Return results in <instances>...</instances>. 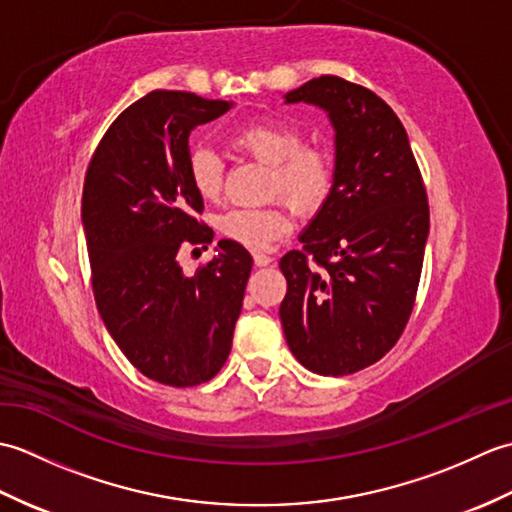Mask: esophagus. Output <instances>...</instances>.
Wrapping results in <instances>:
<instances>
[{
    "mask_svg": "<svg viewBox=\"0 0 512 512\" xmlns=\"http://www.w3.org/2000/svg\"><path fill=\"white\" fill-rule=\"evenodd\" d=\"M253 259H255V266H259V268L273 264V257L266 255V253H253Z\"/></svg>",
    "mask_w": 512,
    "mask_h": 512,
    "instance_id": "esophagus-1",
    "label": "esophagus"
}]
</instances>
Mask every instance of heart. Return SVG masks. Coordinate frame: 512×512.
<instances>
[{
  "instance_id": "obj_1",
  "label": "heart",
  "mask_w": 512,
  "mask_h": 512,
  "mask_svg": "<svg viewBox=\"0 0 512 512\" xmlns=\"http://www.w3.org/2000/svg\"><path fill=\"white\" fill-rule=\"evenodd\" d=\"M233 145L248 156L273 167L270 193L284 198L301 213L317 211L332 187V167L321 149L301 147L303 138L295 127L262 121L239 129ZM189 178L204 200H215L222 191V160L211 149L191 151ZM290 228L284 204L264 209H231L220 217V231L246 248H268Z\"/></svg>"
}]
</instances>
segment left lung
<instances>
[{
	"label": "left lung",
	"instance_id": "1",
	"mask_svg": "<svg viewBox=\"0 0 512 512\" xmlns=\"http://www.w3.org/2000/svg\"><path fill=\"white\" fill-rule=\"evenodd\" d=\"M330 118L328 198L279 268L288 281L279 317L297 361L321 376L380 361L405 330L416 299L429 204L405 127L363 85L319 76L290 90Z\"/></svg>",
	"mask_w": 512,
	"mask_h": 512
}]
</instances>
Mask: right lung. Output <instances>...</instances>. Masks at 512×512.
<instances>
[{"instance_id": "right-lung-1", "label": "right lung", "mask_w": 512, "mask_h": 512, "mask_svg": "<svg viewBox=\"0 0 512 512\" xmlns=\"http://www.w3.org/2000/svg\"><path fill=\"white\" fill-rule=\"evenodd\" d=\"M231 107L191 92H149L107 129L83 184L81 224L101 319L127 361L169 387L220 372L253 268L233 239H220L195 275L178 262L184 246L213 242L198 222L204 202L189 178V136Z\"/></svg>"}]
</instances>
